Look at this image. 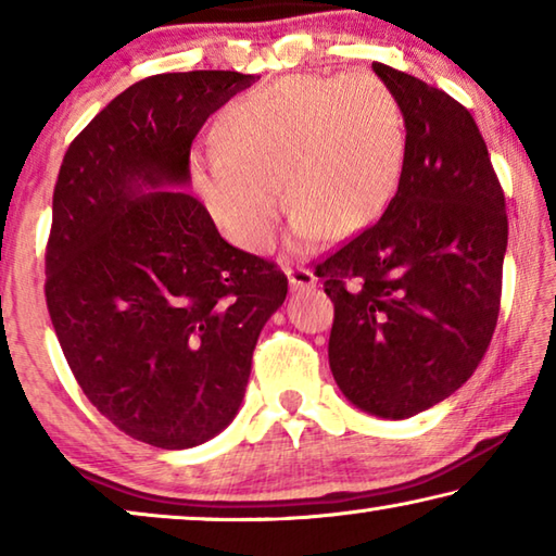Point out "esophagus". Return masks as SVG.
Returning a JSON list of instances; mask_svg holds the SVG:
<instances>
[{
  "instance_id": "esophagus-1",
  "label": "esophagus",
  "mask_w": 556,
  "mask_h": 556,
  "mask_svg": "<svg viewBox=\"0 0 556 556\" xmlns=\"http://www.w3.org/2000/svg\"><path fill=\"white\" fill-rule=\"evenodd\" d=\"M287 277H289L291 289H312V287H316V281H318L312 269L301 267V265L287 267Z\"/></svg>"
}]
</instances>
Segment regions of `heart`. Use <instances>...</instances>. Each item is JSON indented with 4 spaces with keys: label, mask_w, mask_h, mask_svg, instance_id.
Returning a JSON list of instances; mask_svg holds the SVG:
<instances>
[{
    "label": "heart",
    "mask_w": 556,
    "mask_h": 556,
    "mask_svg": "<svg viewBox=\"0 0 556 556\" xmlns=\"http://www.w3.org/2000/svg\"><path fill=\"white\" fill-rule=\"evenodd\" d=\"M220 152L203 164L208 208L235 242L269 250L281 184L294 211L296 248L321 232L345 238L368 225L397 188L404 117L380 78L287 75L220 110Z\"/></svg>",
    "instance_id": "obj_1"
}]
</instances>
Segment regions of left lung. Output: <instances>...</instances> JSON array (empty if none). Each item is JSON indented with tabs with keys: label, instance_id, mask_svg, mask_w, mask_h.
<instances>
[{
	"label": "left lung",
	"instance_id": "obj_1",
	"mask_svg": "<svg viewBox=\"0 0 556 556\" xmlns=\"http://www.w3.org/2000/svg\"><path fill=\"white\" fill-rule=\"evenodd\" d=\"M407 127L397 193L316 265L333 301L328 363L363 412L404 419L446 400L491 345L507 248L505 193L470 112L372 63Z\"/></svg>",
	"mask_w": 556,
	"mask_h": 556
}]
</instances>
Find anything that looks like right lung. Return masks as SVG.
<instances>
[{
	"instance_id": "1",
	"label": "right lung",
	"mask_w": 556,
	"mask_h": 556,
	"mask_svg": "<svg viewBox=\"0 0 556 556\" xmlns=\"http://www.w3.org/2000/svg\"><path fill=\"white\" fill-rule=\"evenodd\" d=\"M255 78L159 73L90 119L63 156L46 242V306L102 417L156 448L213 439L240 409L262 326L285 304L275 262L220 238L186 191L203 122Z\"/></svg>"
}]
</instances>
